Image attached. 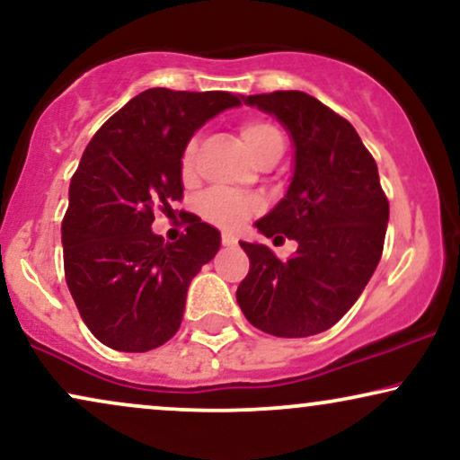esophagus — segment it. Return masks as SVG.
I'll return each instance as SVG.
<instances>
[{"instance_id":"obj_1","label":"esophagus","mask_w":460,"mask_h":460,"mask_svg":"<svg viewBox=\"0 0 460 460\" xmlns=\"http://www.w3.org/2000/svg\"><path fill=\"white\" fill-rule=\"evenodd\" d=\"M220 242H223V246H235L237 237L234 234H223V237H220Z\"/></svg>"}]
</instances>
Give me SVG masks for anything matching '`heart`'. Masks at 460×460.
Returning a JSON list of instances; mask_svg holds the SVG:
<instances>
[{"mask_svg": "<svg viewBox=\"0 0 460 460\" xmlns=\"http://www.w3.org/2000/svg\"><path fill=\"white\" fill-rule=\"evenodd\" d=\"M240 136L243 146H246L250 156L257 163L267 153L284 146L282 133L278 131V127L267 123V120H248V123L242 125ZM195 153L197 142L190 139L182 150V159H180V170H182L184 178H189L193 173ZM199 210L203 218L210 220L212 225L223 226V229H234V226H240L250 214L257 210V203L250 199V197L229 193V190H210V193L201 197Z\"/></svg>", "mask_w": 460, "mask_h": 460, "instance_id": "heart-1", "label": "heart"}]
</instances>
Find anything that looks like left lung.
Returning <instances> with one entry per match:
<instances>
[{
	"label": "left lung",
	"mask_w": 460,
	"mask_h": 460,
	"mask_svg": "<svg viewBox=\"0 0 460 460\" xmlns=\"http://www.w3.org/2000/svg\"><path fill=\"white\" fill-rule=\"evenodd\" d=\"M242 100L276 116L295 148L287 195L254 226L299 246L280 261L263 243L240 242L250 271L237 287V304L270 335L323 333L350 310L380 263L388 201L377 165L354 127L307 93Z\"/></svg>",
	"instance_id": "8db88e82"
}]
</instances>
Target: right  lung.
<instances>
[{
    "instance_id": "1",
    "label": "right lung",
    "mask_w": 460,
    "mask_h": 460,
    "mask_svg": "<svg viewBox=\"0 0 460 460\" xmlns=\"http://www.w3.org/2000/svg\"><path fill=\"white\" fill-rule=\"evenodd\" d=\"M242 106L225 91L148 89L86 146L61 225L69 293L91 333L120 352H148L180 329L187 290L217 257L220 234L190 217L187 235L153 231L155 208L182 199V150L208 120Z\"/></svg>"
}]
</instances>
